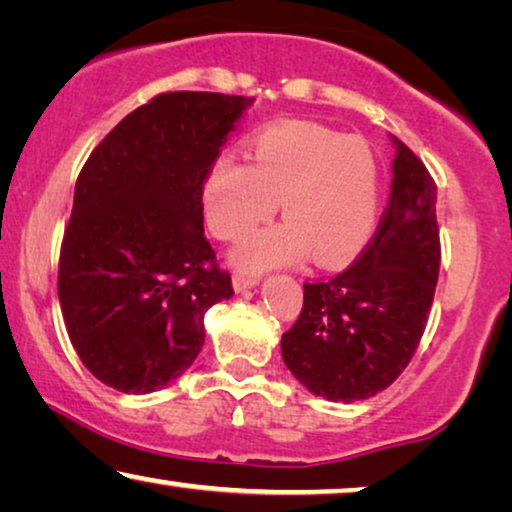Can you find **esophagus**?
<instances>
[{
    "label": "esophagus",
    "instance_id": "34e87169",
    "mask_svg": "<svg viewBox=\"0 0 512 512\" xmlns=\"http://www.w3.org/2000/svg\"><path fill=\"white\" fill-rule=\"evenodd\" d=\"M232 280H234V289H236V292H243V289L255 287L257 282H259L257 276H250V273H241V271H236Z\"/></svg>",
    "mask_w": 512,
    "mask_h": 512
}]
</instances>
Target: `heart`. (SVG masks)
I'll return each mask as SVG.
<instances>
[{
    "label": "heart",
    "instance_id": "1",
    "mask_svg": "<svg viewBox=\"0 0 512 512\" xmlns=\"http://www.w3.org/2000/svg\"><path fill=\"white\" fill-rule=\"evenodd\" d=\"M282 200L287 223L266 227L236 250L246 269L294 264L315 253L338 266L361 253L379 213V170L361 140L312 124H278L250 140V163L223 156L202 186L213 236L236 241L271 218Z\"/></svg>",
    "mask_w": 512,
    "mask_h": 512
}]
</instances>
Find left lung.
Segmentation results:
<instances>
[{"label":"left lung","instance_id":"obj_1","mask_svg":"<svg viewBox=\"0 0 512 512\" xmlns=\"http://www.w3.org/2000/svg\"><path fill=\"white\" fill-rule=\"evenodd\" d=\"M391 195L352 266L305 282L303 308L282 333V361L333 402L365 400L402 375L423 338L439 278L437 183L395 140Z\"/></svg>","mask_w":512,"mask_h":512}]
</instances>
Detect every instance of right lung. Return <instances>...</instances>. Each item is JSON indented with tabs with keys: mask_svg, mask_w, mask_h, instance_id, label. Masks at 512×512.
<instances>
[{
	"mask_svg": "<svg viewBox=\"0 0 512 512\" xmlns=\"http://www.w3.org/2000/svg\"><path fill=\"white\" fill-rule=\"evenodd\" d=\"M250 103L158 94L80 170L57 292L71 345L105 386L151 393L170 384L200 354L204 312L234 294L204 236L202 186Z\"/></svg>",
	"mask_w": 512,
	"mask_h": 512,
	"instance_id": "add662e5",
	"label": "right lung"
}]
</instances>
